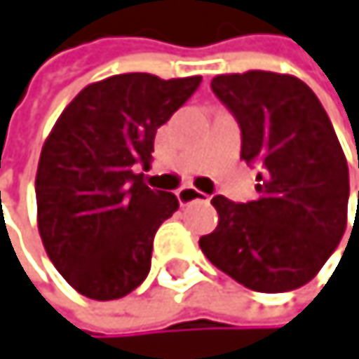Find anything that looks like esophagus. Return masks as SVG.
I'll return each instance as SVG.
<instances>
[{
	"mask_svg": "<svg viewBox=\"0 0 359 359\" xmlns=\"http://www.w3.org/2000/svg\"><path fill=\"white\" fill-rule=\"evenodd\" d=\"M176 198L181 204H189V202H196V200H209L204 191L196 189V187H181L176 191Z\"/></svg>",
	"mask_w": 359,
	"mask_h": 359,
	"instance_id": "34e87169",
	"label": "esophagus"
}]
</instances>
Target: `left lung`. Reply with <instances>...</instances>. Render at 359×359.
Listing matches in <instances>:
<instances>
[{
	"mask_svg": "<svg viewBox=\"0 0 359 359\" xmlns=\"http://www.w3.org/2000/svg\"><path fill=\"white\" fill-rule=\"evenodd\" d=\"M211 88L241 127V159L260 172L256 200H211L219 219L200 248L252 291H293L321 271L347 228L342 146L316 94L293 75L230 73L213 77Z\"/></svg>",
	"mask_w": 359,
	"mask_h": 359,
	"instance_id": "obj_1",
	"label": "left lung"
}]
</instances>
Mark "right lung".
<instances>
[{
	"mask_svg": "<svg viewBox=\"0 0 359 359\" xmlns=\"http://www.w3.org/2000/svg\"><path fill=\"white\" fill-rule=\"evenodd\" d=\"M202 77L125 73L86 86L47 135L36 172L38 232L62 278L90 299H118L150 269L157 228L178 209L150 189L135 163H150L157 129Z\"/></svg>",
	"mask_w": 359,
	"mask_h": 359,
	"instance_id": "right-lung-1",
	"label": "right lung"
}]
</instances>
